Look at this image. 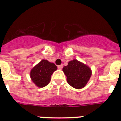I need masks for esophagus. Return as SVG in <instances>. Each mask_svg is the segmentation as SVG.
<instances>
[{"instance_id": "1", "label": "esophagus", "mask_w": 121, "mask_h": 121, "mask_svg": "<svg viewBox=\"0 0 121 121\" xmlns=\"http://www.w3.org/2000/svg\"><path fill=\"white\" fill-rule=\"evenodd\" d=\"M63 65H58V68L59 70H61L63 68Z\"/></svg>"}]
</instances>
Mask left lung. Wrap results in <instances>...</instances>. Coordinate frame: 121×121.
<instances>
[{
	"label": "left lung",
	"instance_id": "1",
	"mask_svg": "<svg viewBox=\"0 0 121 121\" xmlns=\"http://www.w3.org/2000/svg\"><path fill=\"white\" fill-rule=\"evenodd\" d=\"M63 71L69 85L77 89L84 87L92 75L90 68L77 60L69 61Z\"/></svg>",
	"mask_w": 121,
	"mask_h": 121
}]
</instances>
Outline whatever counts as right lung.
<instances>
[{"mask_svg": "<svg viewBox=\"0 0 121 121\" xmlns=\"http://www.w3.org/2000/svg\"><path fill=\"white\" fill-rule=\"evenodd\" d=\"M57 70V66L46 60H43L31 70V80L38 87L46 86L51 80V76Z\"/></svg>", "mask_w": 121, "mask_h": 121, "instance_id": "1", "label": "right lung"}]
</instances>
